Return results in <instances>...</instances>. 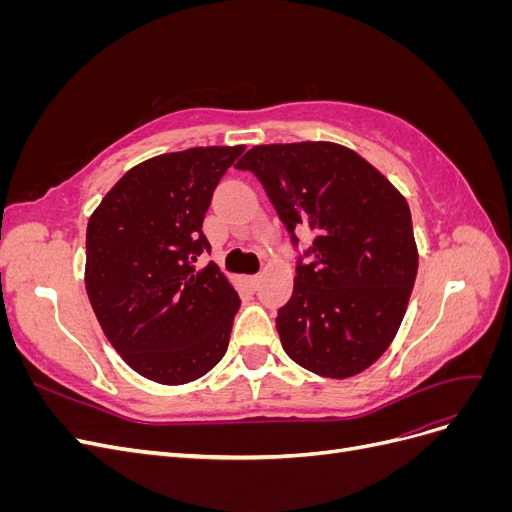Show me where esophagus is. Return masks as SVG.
<instances>
[{"mask_svg": "<svg viewBox=\"0 0 512 512\" xmlns=\"http://www.w3.org/2000/svg\"><path fill=\"white\" fill-rule=\"evenodd\" d=\"M260 280H262L260 275H250V277H247V284H250L252 288H258V286H260Z\"/></svg>", "mask_w": 512, "mask_h": 512, "instance_id": "1", "label": "esophagus"}]
</instances>
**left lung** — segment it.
Here are the masks:
<instances>
[{
  "instance_id": "obj_1",
  "label": "left lung",
  "mask_w": 512,
  "mask_h": 512,
  "mask_svg": "<svg viewBox=\"0 0 512 512\" xmlns=\"http://www.w3.org/2000/svg\"><path fill=\"white\" fill-rule=\"evenodd\" d=\"M235 166L260 179L290 232H316L314 260L297 267L275 320L282 348L322 378L361 374L391 346L416 280L404 194L359 153L329 141L256 145Z\"/></svg>"
}]
</instances>
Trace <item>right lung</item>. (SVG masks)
<instances>
[{"label": "right lung", "instance_id": "right-lung-1", "mask_svg": "<svg viewBox=\"0 0 512 512\" xmlns=\"http://www.w3.org/2000/svg\"><path fill=\"white\" fill-rule=\"evenodd\" d=\"M192 147L132 166L91 213L85 290L111 346L158 384L198 380L226 354L239 294L209 252L203 220L241 153Z\"/></svg>", "mask_w": 512, "mask_h": 512}]
</instances>
